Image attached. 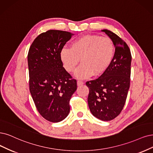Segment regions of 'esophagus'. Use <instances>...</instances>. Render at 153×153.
<instances>
[{"label":"esophagus","instance_id":"obj_1","mask_svg":"<svg viewBox=\"0 0 153 153\" xmlns=\"http://www.w3.org/2000/svg\"><path fill=\"white\" fill-rule=\"evenodd\" d=\"M77 83V86H81V85H82V84H84V82L81 81V80H78Z\"/></svg>","mask_w":153,"mask_h":153}]
</instances>
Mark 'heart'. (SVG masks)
Listing matches in <instances>:
<instances>
[{"label": "heart", "mask_w": 153, "mask_h": 153, "mask_svg": "<svg viewBox=\"0 0 153 153\" xmlns=\"http://www.w3.org/2000/svg\"><path fill=\"white\" fill-rule=\"evenodd\" d=\"M115 56L114 44L108 38L100 35H88L77 38L71 48L64 47L60 57L65 70L74 71L80 61L81 65L75 72L79 79H86L93 74L102 75L108 69Z\"/></svg>", "instance_id": "obj_1"}]
</instances>
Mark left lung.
Wrapping results in <instances>:
<instances>
[{"instance_id": "left-lung-1", "label": "left lung", "mask_w": 153, "mask_h": 153, "mask_svg": "<svg viewBox=\"0 0 153 153\" xmlns=\"http://www.w3.org/2000/svg\"><path fill=\"white\" fill-rule=\"evenodd\" d=\"M105 32L114 44L115 56L106 71L98 79L86 82L88 102L91 114L98 119L110 121L122 111L126 103L131 80L132 56L128 45L116 34Z\"/></svg>"}]
</instances>
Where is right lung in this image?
<instances>
[{"mask_svg": "<svg viewBox=\"0 0 153 153\" xmlns=\"http://www.w3.org/2000/svg\"><path fill=\"white\" fill-rule=\"evenodd\" d=\"M74 34L48 30L33 41L27 55L30 91L38 112L45 119L59 122L69 115V101L77 81L68 73L60 53Z\"/></svg>", "mask_w": 153, "mask_h": 153, "instance_id": "1", "label": "right lung"}]
</instances>
